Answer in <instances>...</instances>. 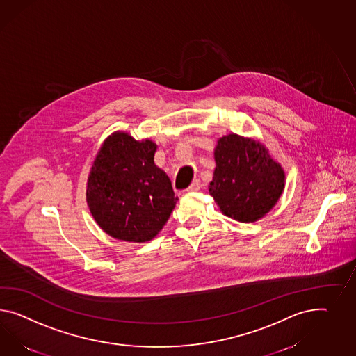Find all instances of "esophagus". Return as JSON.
Returning a JSON list of instances; mask_svg holds the SVG:
<instances>
[{"mask_svg": "<svg viewBox=\"0 0 356 356\" xmlns=\"http://www.w3.org/2000/svg\"><path fill=\"white\" fill-rule=\"evenodd\" d=\"M201 188H202L201 180H194L192 185L188 188V192H198V191H201Z\"/></svg>", "mask_w": 356, "mask_h": 356, "instance_id": "esophagus-1", "label": "esophagus"}]
</instances>
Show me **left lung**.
Instances as JSON below:
<instances>
[{"label":"left lung","instance_id":"1","mask_svg":"<svg viewBox=\"0 0 356 356\" xmlns=\"http://www.w3.org/2000/svg\"><path fill=\"white\" fill-rule=\"evenodd\" d=\"M209 192L221 212L241 222L263 218L285 186V173L263 145L241 136L221 137Z\"/></svg>","mask_w":356,"mask_h":356}]
</instances>
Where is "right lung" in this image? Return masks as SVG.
<instances>
[{"mask_svg":"<svg viewBox=\"0 0 356 356\" xmlns=\"http://www.w3.org/2000/svg\"><path fill=\"white\" fill-rule=\"evenodd\" d=\"M156 145L116 132L106 138L89 173L87 202L97 224L118 240L146 242L177 202L170 177L154 163Z\"/></svg>","mask_w":356,"mask_h":356,"instance_id":"add662e5","label":"right lung"}]
</instances>
